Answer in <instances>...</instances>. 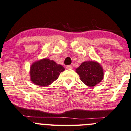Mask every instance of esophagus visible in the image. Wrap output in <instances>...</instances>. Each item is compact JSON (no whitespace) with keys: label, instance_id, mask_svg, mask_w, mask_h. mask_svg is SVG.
<instances>
[{"label":"esophagus","instance_id":"obj_1","mask_svg":"<svg viewBox=\"0 0 131 131\" xmlns=\"http://www.w3.org/2000/svg\"><path fill=\"white\" fill-rule=\"evenodd\" d=\"M66 68H67V69H71V68H73V67L71 65H68V66H67V67H66Z\"/></svg>","mask_w":131,"mask_h":131}]
</instances>
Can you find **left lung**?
<instances>
[{
  "instance_id": "obj_1",
  "label": "left lung",
  "mask_w": 131,
  "mask_h": 131,
  "mask_svg": "<svg viewBox=\"0 0 131 131\" xmlns=\"http://www.w3.org/2000/svg\"><path fill=\"white\" fill-rule=\"evenodd\" d=\"M82 82L87 86L93 87L102 80L104 71L97 61H90L82 63L76 69Z\"/></svg>"
}]
</instances>
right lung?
Listing matches in <instances>:
<instances>
[{"mask_svg":"<svg viewBox=\"0 0 131 131\" xmlns=\"http://www.w3.org/2000/svg\"><path fill=\"white\" fill-rule=\"evenodd\" d=\"M64 68L56 64L53 60L42 59L34 62L30 68L31 80L35 85L41 86H48L54 82Z\"/></svg>","mask_w":131,"mask_h":131,"instance_id":"1","label":"right lung"}]
</instances>
